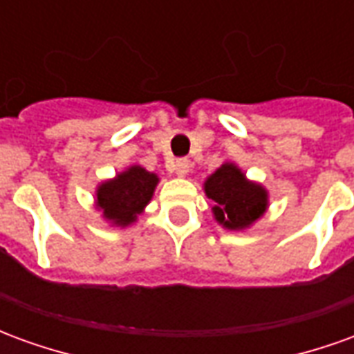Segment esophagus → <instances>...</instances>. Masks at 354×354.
<instances>
[{"label":"esophagus","mask_w":354,"mask_h":354,"mask_svg":"<svg viewBox=\"0 0 354 354\" xmlns=\"http://www.w3.org/2000/svg\"><path fill=\"white\" fill-rule=\"evenodd\" d=\"M189 167H192V165H189L187 159H176V161L170 165V170H172L176 176H185V174L189 172Z\"/></svg>","instance_id":"obj_1"}]
</instances>
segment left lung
Returning <instances> with one entry per match:
<instances>
[{"label":"left lung","instance_id":"left-lung-1","mask_svg":"<svg viewBox=\"0 0 354 354\" xmlns=\"http://www.w3.org/2000/svg\"><path fill=\"white\" fill-rule=\"evenodd\" d=\"M203 189L214 203V220L227 231L250 230L269 208L266 185L250 180L233 161L222 162L212 174H208Z\"/></svg>","mask_w":354,"mask_h":354}]
</instances>
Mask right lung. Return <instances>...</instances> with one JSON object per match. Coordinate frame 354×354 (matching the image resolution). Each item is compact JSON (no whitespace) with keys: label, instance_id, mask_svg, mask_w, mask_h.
Listing matches in <instances>:
<instances>
[{"label":"right lung","instance_id":"1","mask_svg":"<svg viewBox=\"0 0 354 354\" xmlns=\"http://www.w3.org/2000/svg\"><path fill=\"white\" fill-rule=\"evenodd\" d=\"M159 176L140 165H129L127 169L108 178L94 189V208L102 220L111 227H129L136 223L140 214L153 199Z\"/></svg>","mask_w":354,"mask_h":354}]
</instances>
